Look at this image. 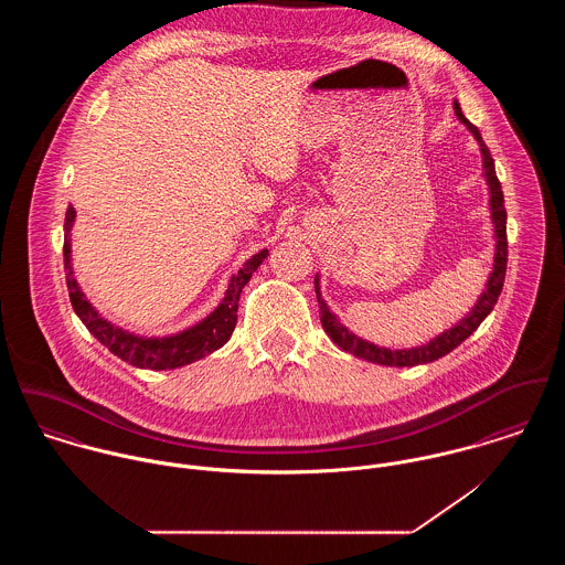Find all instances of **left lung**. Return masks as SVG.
Masks as SVG:
<instances>
[{
	"instance_id": "8db88e82",
	"label": "left lung",
	"mask_w": 565,
	"mask_h": 565,
	"mask_svg": "<svg viewBox=\"0 0 565 565\" xmlns=\"http://www.w3.org/2000/svg\"><path fill=\"white\" fill-rule=\"evenodd\" d=\"M455 115L470 130V135L477 139V143L481 148L483 178L484 182H487V191H489V211H491L489 217H491V224H493V239H495L491 271L487 276L483 294L479 296V300L475 302L472 311L466 318H461L452 328L439 332L437 337H433L424 345L403 348V350H392V348H385V345H376V343L354 334L345 323H341V320L328 309V305L323 300L322 289H320V274H316V294H318L320 320H322L326 334L341 350H345V352H350V354H354L359 359H365L370 363H379V365H387V367H413V365L433 363V361L446 356L448 352H452L459 343H463L481 326L484 318L493 311V305L498 302V296L502 291L504 271H507V211H504L502 186L498 182L493 159H491V154H489V150L484 146L479 128L466 119V115L461 113L459 102H455Z\"/></svg>"
}]
</instances>
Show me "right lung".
Segmentation results:
<instances>
[{"label": "right lung", "mask_w": 565, "mask_h": 565, "mask_svg": "<svg viewBox=\"0 0 565 565\" xmlns=\"http://www.w3.org/2000/svg\"><path fill=\"white\" fill-rule=\"evenodd\" d=\"M74 224H76V209L70 206L67 215H65L63 254H65L67 289H70V300L74 305V311L99 343H104L121 361H126L135 367H141V370H157V372L175 370V367L189 365V363L200 361V359L213 354L215 350H220L231 339V334L235 330L243 287L249 282L256 267H260V263L269 254L267 247H263L243 263L242 269L231 276L224 298L206 318H202L200 322L186 326L178 332H171V334L146 337V334H137L132 330H126V328L106 320L86 300V294L82 291V287L74 276V260H72Z\"/></svg>", "instance_id": "1"}]
</instances>
